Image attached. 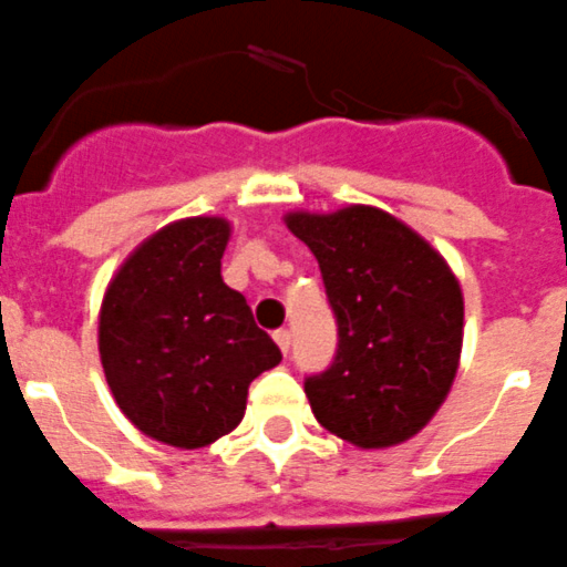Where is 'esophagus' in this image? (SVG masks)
Returning a JSON list of instances; mask_svg holds the SVG:
<instances>
[{
  "label": "esophagus",
  "instance_id": "obj_1",
  "mask_svg": "<svg viewBox=\"0 0 567 567\" xmlns=\"http://www.w3.org/2000/svg\"><path fill=\"white\" fill-rule=\"evenodd\" d=\"M275 342H278V348L284 351V354H289V348H292V331L278 329L275 331Z\"/></svg>",
  "mask_w": 567,
  "mask_h": 567
}]
</instances>
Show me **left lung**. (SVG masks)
<instances>
[{
    "label": "left lung",
    "instance_id": "1",
    "mask_svg": "<svg viewBox=\"0 0 567 567\" xmlns=\"http://www.w3.org/2000/svg\"><path fill=\"white\" fill-rule=\"evenodd\" d=\"M287 227L318 258L337 318L334 360L303 382L311 413L362 450L413 439L458 371L464 298L453 269L377 207L289 213Z\"/></svg>",
    "mask_w": 567,
    "mask_h": 567
}]
</instances>
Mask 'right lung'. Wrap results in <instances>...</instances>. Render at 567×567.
<instances>
[{
    "mask_svg": "<svg viewBox=\"0 0 567 567\" xmlns=\"http://www.w3.org/2000/svg\"><path fill=\"white\" fill-rule=\"evenodd\" d=\"M230 225L182 219L117 269L101 306V362L117 408L163 444L196 450L238 427L247 388L280 362L241 292L221 280Z\"/></svg>",
    "mask_w": 567,
    "mask_h": 567,
    "instance_id": "add662e5",
    "label": "right lung"
}]
</instances>
